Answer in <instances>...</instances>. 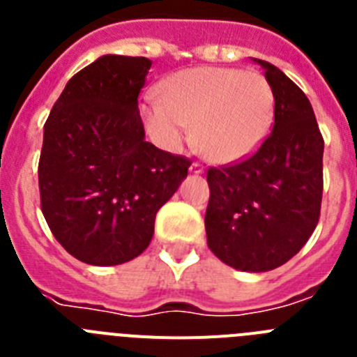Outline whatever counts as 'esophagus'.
I'll use <instances>...</instances> for the list:
<instances>
[{
	"mask_svg": "<svg viewBox=\"0 0 357 357\" xmlns=\"http://www.w3.org/2000/svg\"><path fill=\"white\" fill-rule=\"evenodd\" d=\"M189 172L195 173V175H200V173H204V166L195 160V162H191V166H189Z\"/></svg>",
	"mask_w": 357,
	"mask_h": 357,
	"instance_id": "esophagus-1",
	"label": "esophagus"
}]
</instances>
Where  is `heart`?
Instances as JSON below:
<instances>
[{"mask_svg":"<svg viewBox=\"0 0 357 357\" xmlns=\"http://www.w3.org/2000/svg\"><path fill=\"white\" fill-rule=\"evenodd\" d=\"M275 118L272 84L257 71L191 68L160 84L159 102L143 107L148 132L166 150H176L193 125L198 150L214 162H234L263 144Z\"/></svg>","mask_w":357,"mask_h":357,"instance_id":"b5f03b06","label":"heart"}]
</instances>
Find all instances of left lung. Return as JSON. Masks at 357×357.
Here are the masks:
<instances>
[{
	"mask_svg": "<svg viewBox=\"0 0 357 357\" xmlns=\"http://www.w3.org/2000/svg\"><path fill=\"white\" fill-rule=\"evenodd\" d=\"M275 93V119L259 150L209 168L207 245L241 272H268L298 254L320 218L324 137L307 96L284 73L254 59Z\"/></svg>",
	"mask_w": 357,
	"mask_h": 357,
	"instance_id": "obj_1",
	"label": "left lung"
}]
</instances>
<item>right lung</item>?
Wrapping results in <instances>:
<instances>
[{"label": "right lung", "mask_w": 357, "mask_h": 357, "mask_svg": "<svg viewBox=\"0 0 357 357\" xmlns=\"http://www.w3.org/2000/svg\"><path fill=\"white\" fill-rule=\"evenodd\" d=\"M151 61L103 55L66 84L44 123L40 209L55 239L94 266L146 250L155 214L191 160L144 141L137 98Z\"/></svg>", "instance_id": "1"}]
</instances>
